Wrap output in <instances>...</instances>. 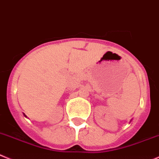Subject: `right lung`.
Masks as SVG:
<instances>
[{
    "mask_svg": "<svg viewBox=\"0 0 159 159\" xmlns=\"http://www.w3.org/2000/svg\"><path fill=\"white\" fill-rule=\"evenodd\" d=\"M25 117H26V115H25Z\"/></svg>",
    "mask_w": 159,
    "mask_h": 159,
    "instance_id": "right-lung-1",
    "label": "right lung"
}]
</instances>
